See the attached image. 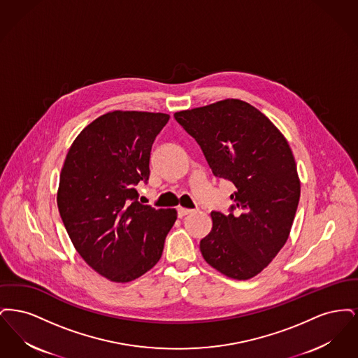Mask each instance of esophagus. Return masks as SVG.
<instances>
[{
    "mask_svg": "<svg viewBox=\"0 0 358 358\" xmlns=\"http://www.w3.org/2000/svg\"><path fill=\"white\" fill-rule=\"evenodd\" d=\"M177 212H178V217H184V216L189 215L192 210H190V209H187V208H182V206H180V208L177 209Z\"/></svg>",
    "mask_w": 358,
    "mask_h": 358,
    "instance_id": "1",
    "label": "esophagus"
}]
</instances>
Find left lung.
<instances>
[{
    "label": "left lung",
    "mask_w": 358,
    "mask_h": 358,
    "mask_svg": "<svg viewBox=\"0 0 358 358\" xmlns=\"http://www.w3.org/2000/svg\"><path fill=\"white\" fill-rule=\"evenodd\" d=\"M174 118L197 141L212 173L236 187L231 213H210L212 231L200 241L205 262L228 278L251 279L286 244L299 203L289 142L263 113L240 99L178 111Z\"/></svg>",
    "instance_id": "obj_1"
}]
</instances>
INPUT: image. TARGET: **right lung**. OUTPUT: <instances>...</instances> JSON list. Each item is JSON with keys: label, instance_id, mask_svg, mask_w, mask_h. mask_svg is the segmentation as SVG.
<instances>
[{"label": "right lung", "instance_id": "add662e5", "mask_svg": "<svg viewBox=\"0 0 358 358\" xmlns=\"http://www.w3.org/2000/svg\"><path fill=\"white\" fill-rule=\"evenodd\" d=\"M164 113L115 110L75 138L60 173L57 208L85 263L106 279L127 283L152 270L164 251L176 209L136 201L148 182L154 139Z\"/></svg>", "mask_w": 358, "mask_h": 358}]
</instances>
